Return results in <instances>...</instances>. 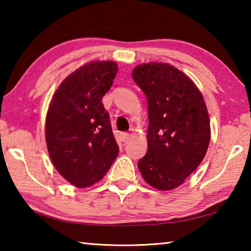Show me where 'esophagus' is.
Wrapping results in <instances>:
<instances>
[{"label":"esophagus","mask_w":251,"mask_h":251,"mask_svg":"<svg viewBox=\"0 0 251 251\" xmlns=\"http://www.w3.org/2000/svg\"><path fill=\"white\" fill-rule=\"evenodd\" d=\"M120 137H121V141L125 143V142L128 141L129 134H128V133H121V134H120Z\"/></svg>","instance_id":"34e87169"}]
</instances>
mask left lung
<instances>
[{
  "label": "left lung",
  "mask_w": 251,
  "mask_h": 251,
  "mask_svg": "<svg viewBox=\"0 0 251 251\" xmlns=\"http://www.w3.org/2000/svg\"><path fill=\"white\" fill-rule=\"evenodd\" d=\"M133 79L148 103L147 152L138 169L148 185L173 190L182 185L205 157L210 121L201 91L184 72L168 63L134 67Z\"/></svg>",
  "instance_id": "1"
}]
</instances>
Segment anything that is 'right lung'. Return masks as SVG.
<instances>
[{
	"mask_svg": "<svg viewBox=\"0 0 251 251\" xmlns=\"http://www.w3.org/2000/svg\"><path fill=\"white\" fill-rule=\"evenodd\" d=\"M117 70L113 61L86 63L59 84L50 100L45 120L50 160L78 188L100 181L120 151L101 103Z\"/></svg>",
	"mask_w": 251,
	"mask_h": 251,
	"instance_id": "obj_1",
	"label": "right lung"
}]
</instances>
